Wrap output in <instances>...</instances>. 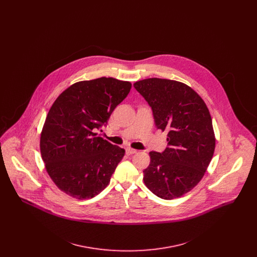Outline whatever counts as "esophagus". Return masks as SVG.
Here are the masks:
<instances>
[{
  "label": "esophagus",
  "mask_w": 257,
  "mask_h": 257,
  "mask_svg": "<svg viewBox=\"0 0 257 257\" xmlns=\"http://www.w3.org/2000/svg\"><path fill=\"white\" fill-rule=\"evenodd\" d=\"M135 153H137V150H136V149H133V148H131V147L126 148V154H127V155H132V154H135Z\"/></svg>",
  "instance_id": "1"
}]
</instances>
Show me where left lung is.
<instances>
[{
    "mask_svg": "<svg viewBox=\"0 0 257 257\" xmlns=\"http://www.w3.org/2000/svg\"><path fill=\"white\" fill-rule=\"evenodd\" d=\"M134 87L151 107L157 129L168 132L165 151L149 152L145 184L163 199L180 197L199 183L214 155L216 138L207 106L181 82L149 78Z\"/></svg>",
    "mask_w": 257,
    "mask_h": 257,
    "instance_id": "8db88e82",
    "label": "left lung"
}]
</instances>
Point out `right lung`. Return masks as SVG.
Returning a JSON list of instances; mask_svg holds the SVG:
<instances>
[{
  "mask_svg": "<svg viewBox=\"0 0 257 257\" xmlns=\"http://www.w3.org/2000/svg\"><path fill=\"white\" fill-rule=\"evenodd\" d=\"M132 84L101 77L75 83L53 103L40 135V153L56 186L77 199L92 198L110 183L125 150L97 137Z\"/></svg>",
  "mask_w": 257,
  "mask_h": 257,
  "instance_id": "add662e5",
  "label": "right lung"
}]
</instances>
